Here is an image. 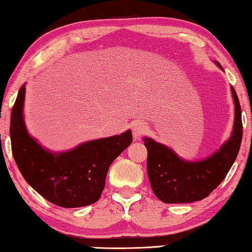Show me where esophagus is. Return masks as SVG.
Returning a JSON list of instances; mask_svg holds the SVG:
<instances>
[{
    "instance_id": "esophagus-1",
    "label": "esophagus",
    "mask_w": 252,
    "mask_h": 252,
    "mask_svg": "<svg viewBox=\"0 0 252 252\" xmlns=\"http://www.w3.org/2000/svg\"><path fill=\"white\" fill-rule=\"evenodd\" d=\"M146 131H148V126H146L145 123L136 122L132 124V136L135 141H138L141 136L146 133Z\"/></svg>"
}]
</instances>
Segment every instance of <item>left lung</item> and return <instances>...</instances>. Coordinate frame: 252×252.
<instances>
[{"label":"left lung","instance_id":"8db88e82","mask_svg":"<svg viewBox=\"0 0 252 252\" xmlns=\"http://www.w3.org/2000/svg\"><path fill=\"white\" fill-rule=\"evenodd\" d=\"M220 68L222 66L215 62ZM235 119L231 135L223 144L201 160H185L168 146L144 137L148 149V176L155 195L165 203L200 201L224 179L236 159L243 135L242 110L237 94L231 86Z\"/></svg>","mask_w":252,"mask_h":252}]
</instances>
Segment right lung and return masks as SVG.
Here are the masks:
<instances>
[{
    "mask_svg": "<svg viewBox=\"0 0 252 252\" xmlns=\"http://www.w3.org/2000/svg\"><path fill=\"white\" fill-rule=\"evenodd\" d=\"M24 98L25 85L11 110L10 139L12 156L25 181L47 201L63 208L96 202L104 189L108 168L131 144V131L82 143L68 151L52 152L28 132Z\"/></svg>",
    "mask_w": 252,
    "mask_h": 252,
    "instance_id": "right-lung-1",
    "label": "right lung"
}]
</instances>
